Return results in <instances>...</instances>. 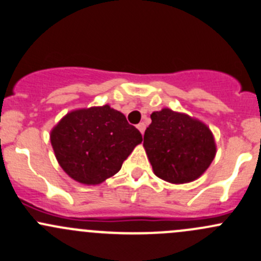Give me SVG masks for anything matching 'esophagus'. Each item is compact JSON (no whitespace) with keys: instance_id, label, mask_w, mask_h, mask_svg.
I'll list each match as a JSON object with an SVG mask.
<instances>
[{"instance_id":"34e87169","label":"esophagus","mask_w":261,"mask_h":261,"mask_svg":"<svg viewBox=\"0 0 261 261\" xmlns=\"http://www.w3.org/2000/svg\"><path fill=\"white\" fill-rule=\"evenodd\" d=\"M138 128H139V131H140V133H141V134H144L145 128H146V125H145L144 122L139 123V125H138Z\"/></svg>"}]
</instances>
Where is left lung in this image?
<instances>
[{"label":"left lung","mask_w":261,"mask_h":261,"mask_svg":"<svg viewBox=\"0 0 261 261\" xmlns=\"http://www.w3.org/2000/svg\"><path fill=\"white\" fill-rule=\"evenodd\" d=\"M144 147L153 174L171 184L196 180L216 153L214 135L204 122L170 109L152 112Z\"/></svg>","instance_id":"left-lung-1"}]
</instances>
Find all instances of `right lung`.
<instances>
[{"instance_id": "add662e5", "label": "right lung", "mask_w": 261, "mask_h": 261, "mask_svg": "<svg viewBox=\"0 0 261 261\" xmlns=\"http://www.w3.org/2000/svg\"><path fill=\"white\" fill-rule=\"evenodd\" d=\"M60 166L71 179L97 185L114 176L142 136L125 115L109 105L73 110L51 131Z\"/></svg>"}]
</instances>
